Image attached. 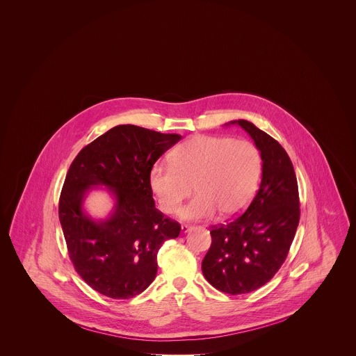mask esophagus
I'll return each mask as SVG.
<instances>
[{"label":"esophagus","instance_id":"obj_1","mask_svg":"<svg viewBox=\"0 0 356 356\" xmlns=\"http://www.w3.org/2000/svg\"><path fill=\"white\" fill-rule=\"evenodd\" d=\"M191 229H192V227H191V225H188V224H183V225H181V232H183V234L189 232Z\"/></svg>","mask_w":356,"mask_h":356}]
</instances>
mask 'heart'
I'll list each match as a JSON object with an SVG mask.
<instances>
[{"mask_svg":"<svg viewBox=\"0 0 356 356\" xmlns=\"http://www.w3.org/2000/svg\"><path fill=\"white\" fill-rule=\"evenodd\" d=\"M170 163H156L149 186L164 213H173L192 192L196 197L179 212L184 220L235 218L254 197L261 159L252 143L241 138L197 135L177 145Z\"/></svg>","mask_w":356,"mask_h":356,"instance_id":"heart-1","label":"heart"}]
</instances>
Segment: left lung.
Listing matches in <instances>:
<instances>
[{"label":"left lung","mask_w":356,"mask_h":356,"mask_svg":"<svg viewBox=\"0 0 356 356\" xmlns=\"http://www.w3.org/2000/svg\"><path fill=\"white\" fill-rule=\"evenodd\" d=\"M241 127L261 157V183L247 211L227 225L211 231L212 244L202 263L204 277L229 295L248 293L264 286L287 257L300 219L293 165L284 148L247 120Z\"/></svg>","instance_id":"left-lung-1"}]
</instances>
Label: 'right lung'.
<instances>
[{
	"label": "right lung",
	"instance_id": "obj_1",
	"mask_svg": "<svg viewBox=\"0 0 356 356\" xmlns=\"http://www.w3.org/2000/svg\"><path fill=\"white\" fill-rule=\"evenodd\" d=\"M181 136L131 124L88 144L69 167L58 216L69 257L85 283L112 299L141 293L157 273V252L180 234V224L154 207L149 170ZM104 186L114 200L105 220L84 211V199Z\"/></svg>",
	"mask_w": 356,
	"mask_h": 356
}]
</instances>
